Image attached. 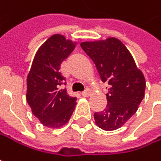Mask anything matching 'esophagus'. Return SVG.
Here are the masks:
<instances>
[{"label": "esophagus", "mask_w": 161, "mask_h": 161, "mask_svg": "<svg viewBox=\"0 0 161 161\" xmlns=\"http://www.w3.org/2000/svg\"><path fill=\"white\" fill-rule=\"evenodd\" d=\"M90 90L88 89V88H86V90H84V91H82V95L84 96V97H88L89 95H90Z\"/></svg>", "instance_id": "1"}]
</instances>
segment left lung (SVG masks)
Masks as SVG:
<instances>
[{"label":"left lung","mask_w":161,"mask_h":161,"mask_svg":"<svg viewBox=\"0 0 161 161\" xmlns=\"http://www.w3.org/2000/svg\"><path fill=\"white\" fill-rule=\"evenodd\" d=\"M81 47L95 63L102 81L109 85L106 107L94 113L95 122L104 130H116L136 113L143 101L145 76L128 48L115 38L84 42Z\"/></svg>","instance_id":"1"}]
</instances>
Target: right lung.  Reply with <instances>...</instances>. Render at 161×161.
<instances>
[{"instance_id":"add662e5","label":"right lung","mask_w":161,"mask_h":161,"mask_svg":"<svg viewBox=\"0 0 161 161\" xmlns=\"http://www.w3.org/2000/svg\"><path fill=\"white\" fill-rule=\"evenodd\" d=\"M74 48L75 44L64 36H51L37 51L27 78V102L33 114L49 128L67 123L75 108L76 97L61 89L66 79L59 72Z\"/></svg>"}]
</instances>
